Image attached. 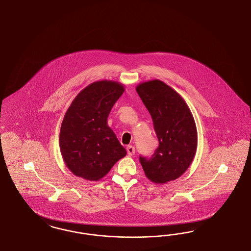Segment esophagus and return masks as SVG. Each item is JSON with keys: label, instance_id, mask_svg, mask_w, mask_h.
<instances>
[{"label": "esophagus", "instance_id": "obj_1", "mask_svg": "<svg viewBox=\"0 0 251 251\" xmlns=\"http://www.w3.org/2000/svg\"><path fill=\"white\" fill-rule=\"evenodd\" d=\"M127 152H128V154L131 156V155H133V154H134V152H135V149H134V147H133V146L129 145V146L127 147Z\"/></svg>", "mask_w": 251, "mask_h": 251}]
</instances>
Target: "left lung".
Segmentation results:
<instances>
[{
    "instance_id": "8db88e82",
    "label": "left lung",
    "mask_w": 251,
    "mask_h": 251,
    "mask_svg": "<svg viewBox=\"0 0 251 251\" xmlns=\"http://www.w3.org/2000/svg\"><path fill=\"white\" fill-rule=\"evenodd\" d=\"M136 91L152 117L159 146L150 159L140 157L146 177L166 184L182 176L197 150V128L182 97L158 79L138 84Z\"/></svg>"
}]
</instances>
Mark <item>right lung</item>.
<instances>
[{
	"label": "right lung",
	"mask_w": 251,
	"mask_h": 251,
	"mask_svg": "<svg viewBox=\"0 0 251 251\" xmlns=\"http://www.w3.org/2000/svg\"><path fill=\"white\" fill-rule=\"evenodd\" d=\"M125 87L111 81L87 85L73 100L60 131V150L69 170L76 176L99 181L127 152L107 124L109 112Z\"/></svg>",
	"instance_id": "add662e5"
}]
</instances>
